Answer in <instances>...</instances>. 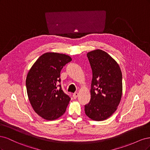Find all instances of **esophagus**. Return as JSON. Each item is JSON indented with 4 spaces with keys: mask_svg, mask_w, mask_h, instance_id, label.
Here are the masks:
<instances>
[{
    "mask_svg": "<svg viewBox=\"0 0 150 150\" xmlns=\"http://www.w3.org/2000/svg\"><path fill=\"white\" fill-rule=\"evenodd\" d=\"M78 95H79V94L78 93H75L73 94V95H72V96H73L74 99H76L77 98H78Z\"/></svg>",
    "mask_w": 150,
    "mask_h": 150,
    "instance_id": "obj_1",
    "label": "esophagus"
}]
</instances>
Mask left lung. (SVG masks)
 <instances>
[{
	"label": "left lung",
	"instance_id": "left-lung-1",
	"mask_svg": "<svg viewBox=\"0 0 150 150\" xmlns=\"http://www.w3.org/2000/svg\"><path fill=\"white\" fill-rule=\"evenodd\" d=\"M93 72L91 99L84 106L86 115L94 121H103L117 110L122 92V73L120 66L101 49L87 54Z\"/></svg>",
	"mask_w": 150,
	"mask_h": 150
}]
</instances>
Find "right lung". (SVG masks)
I'll return each instance as SVG.
<instances>
[{
    "label": "right lung",
    "instance_id": "1",
    "mask_svg": "<svg viewBox=\"0 0 150 150\" xmlns=\"http://www.w3.org/2000/svg\"><path fill=\"white\" fill-rule=\"evenodd\" d=\"M71 61L64 54L46 52L38 59L27 76V93L31 106L45 120H56L66 110L71 98L59 83L63 66Z\"/></svg>",
    "mask_w": 150,
    "mask_h": 150
}]
</instances>
